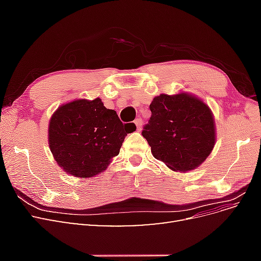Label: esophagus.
Here are the masks:
<instances>
[{
  "label": "esophagus",
  "mask_w": 261,
  "mask_h": 261,
  "mask_svg": "<svg viewBox=\"0 0 261 261\" xmlns=\"http://www.w3.org/2000/svg\"><path fill=\"white\" fill-rule=\"evenodd\" d=\"M135 125L137 127V130H140L141 129V125H143V120L141 118H136L135 120Z\"/></svg>",
  "instance_id": "esophagus-1"
}]
</instances>
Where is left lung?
<instances>
[{"label": "left lung", "instance_id": "8db88e82", "mask_svg": "<svg viewBox=\"0 0 261 261\" xmlns=\"http://www.w3.org/2000/svg\"><path fill=\"white\" fill-rule=\"evenodd\" d=\"M148 123L141 132L155 159L173 171L200 165L215 147V121L209 107L187 93L160 94L150 105Z\"/></svg>", "mask_w": 261, "mask_h": 261}]
</instances>
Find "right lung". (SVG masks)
<instances>
[{
    "label": "right lung",
    "mask_w": 261,
    "mask_h": 261,
    "mask_svg": "<svg viewBox=\"0 0 261 261\" xmlns=\"http://www.w3.org/2000/svg\"><path fill=\"white\" fill-rule=\"evenodd\" d=\"M135 129V124L122 123L100 98L75 100L52 115L49 146L63 170L77 177H91L106 170L127 134Z\"/></svg>",
    "instance_id": "add662e5"
}]
</instances>
